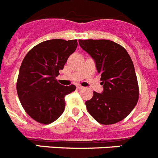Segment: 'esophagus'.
<instances>
[{
    "mask_svg": "<svg viewBox=\"0 0 158 158\" xmlns=\"http://www.w3.org/2000/svg\"><path fill=\"white\" fill-rule=\"evenodd\" d=\"M77 89H83V87H82V86H81V85H77Z\"/></svg>",
    "mask_w": 158,
    "mask_h": 158,
    "instance_id": "1",
    "label": "esophagus"
}]
</instances>
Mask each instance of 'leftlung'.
<instances>
[{"label":"left lung","instance_id":"1","mask_svg":"<svg viewBox=\"0 0 158 158\" xmlns=\"http://www.w3.org/2000/svg\"><path fill=\"white\" fill-rule=\"evenodd\" d=\"M80 47L95 60L104 91L93 92L85 102L89 113L104 125L126 118L136 106L139 89L135 67L126 49L107 40H79Z\"/></svg>","mask_w":158,"mask_h":158}]
</instances>
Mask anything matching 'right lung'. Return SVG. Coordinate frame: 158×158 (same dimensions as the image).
<instances>
[{"label":"right lung","mask_w":158,"mask_h":158,"mask_svg":"<svg viewBox=\"0 0 158 158\" xmlns=\"http://www.w3.org/2000/svg\"><path fill=\"white\" fill-rule=\"evenodd\" d=\"M77 40H47L35 46L23 58L18 75L16 90L22 107L36 122L49 124L61 116L65 96L76 86H63L56 79Z\"/></svg>","instance_id":"1"}]
</instances>
